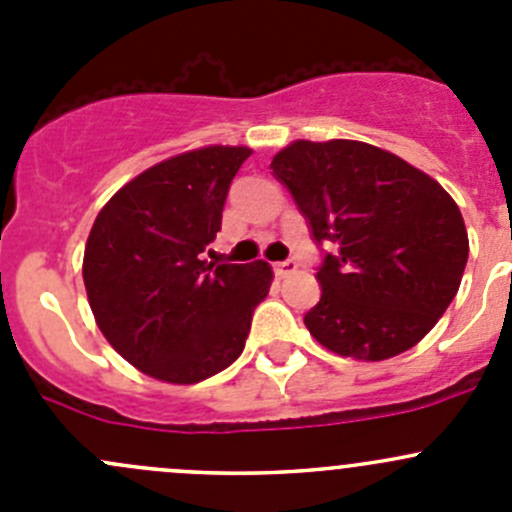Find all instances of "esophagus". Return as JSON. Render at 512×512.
<instances>
[{
    "label": "esophagus",
    "mask_w": 512,
    "mask_h": 512,
    "mask_svg": "<svg viewBox=\"0 0 512 512\" xmlns=\"http://www.w3.org/2000/svg\"><path fill=\"white\" fill-rule=\"evenodd\" d=\"M294 270H297V262H294V260L277 262V265H275V275H277V277H287V275H292Z\"/></svg>",
    "instance_id": "esophagus-1"
}]
</instances>
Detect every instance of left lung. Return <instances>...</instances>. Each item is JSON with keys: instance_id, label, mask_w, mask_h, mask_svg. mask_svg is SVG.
<instances>
[{"instance_id": "left-lung-1", "label": "left lung", "mask_w": 512, "mask_h": 512, "mask_svg": "<svg viewBox=\"0 0 512 512\" xmlns=\"http://www.w3.org/2000/svg\"><path fill=\"white\" fill-rule=\"evenodd\" d=\"M319 247L309 334L339 356L416 347L461 287L468 232L451 195L404 158L361 141H294L270 163Z\"/></svg>"}]
</instances>
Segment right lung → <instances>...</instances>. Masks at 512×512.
Here are the masks:
<instances>
[{
	"instance_id": "add662e5",
	"label": "right lung",
	"mask_w": 512,
	"mask_h": 512,
	"mask_svg": "<svg viewBox=\"0 0 512 512\" xmlns=\"http://www.w3.org/2000/svg\"><path fill=\"white\" fill-rule=\"evenodd\" d=\"M245 146L180 153L123 185L96 215L84 285L98 329L153 379L198 384L245 349L272 267L218 265L203 252L223 223Z\"/></svg>"
}]
</instances>
